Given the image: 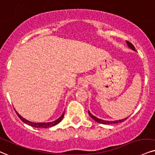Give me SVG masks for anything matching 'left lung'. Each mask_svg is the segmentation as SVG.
Returning a JSON list of instances; mask_svg holds the SVG:
<instances>
[{
    "label": "left lung",
    "instance_id": "left-lung-1",
    "mask_svg": "<svg viewBox=\"0 0 155 155\" xmlns=\"http://www.w3.org/2000/svg\"><path fill=\"white\" fill-rule=\"evenodd\" d=\"M127 41V44L128 47H129V48H131V49H133L134 51H136V49H135L134 47V45H132V44H131V42H129V41ZM88 114H89L90 116H91V117L92 118L93 120H95V121L98 122V123H100V124H117V123H120V122H123V121H125V120L127 119V118H124V119L118 120V121H105V120L100 119V118H98L95 117V116H93V114H91V113H90L89 110H88Z\"/></svg>",
    "mask_w": 155,
    "mask_h": 155
}]
</instances>
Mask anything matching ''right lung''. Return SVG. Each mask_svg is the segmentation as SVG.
I'll list each match as a JSON object with an SVG mask.
<instances>
[{"label": "right lung", "instance_id": "obj_1", "mask_svg": "<svg viewBox=\"0 0 155 155\" xmlns=\"http://www.w3.org/2000/svg\"><path fill=\"white\" fill-rule=\"evenodd\" d=\"M16 113L17 116H18L19 118H20V119L23 122H24L25 124H28V125L31 126V127H36V128H49V127H54V126L57 125V124H59L61 121H62L63 117H64V112H63L62 115L60 117L58 118V119H57L56 121H54L47 122V123H34V122L29 121H28V120L25 119V118H23L21 116L19 115V114L16 111Z\"/></svg>", "mask_w": 155, "mask_h": 155}]
</instances>
